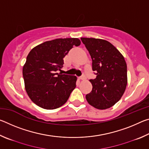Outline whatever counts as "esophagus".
<instances>
[{
  "label": "esophagus",
  "mask_w": 149,
  "mask_h": 149,
  "mask_svg": "<svg viewBox=\"0 0 149 149\" xmlns=\"http://www.w3.org/2000/svg\"><path fill=\"white\" fill-rule=\"evenodd\" d=\"M85 79H86V77H85V76H84V75H83V76L79 77V80H84Z\"/></svg>",
  "instance_id": "34e87169"
}]
</instances>
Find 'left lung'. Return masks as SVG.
Instances as JSON below:
<instances>
[{"mask_svg":"<svg viewBox=\"0 0 149 149\" xmlns=\"http://www.w3.org/2000/svg\"><path fill=\"white\" fill-rule=\"evenodd\" d=\"M81 40L92 59V69L97 75L90 79L91 92L85 97L88 103L99 110H105L118 102L127 84V64L123 55L106 40L81 37Z\"/></svg>","mask_w":149,"mask_h":149,"instance_id":"8db88e82","label":"left lung"}]
</instances>
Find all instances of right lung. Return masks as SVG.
Segmentation results:
<instances>
[{"label": "right lung", "mask_w": 149, "mask_h": 149, "mask_svg": "<svg viewBox=\"0 0 149 149\" xmlns=\"http://www.w3.org/2000/svg\"><path fill=\"white\" fill-rule=\"evenodd\" d=\"M81 41L77 38L56 39L32 49L23 67L25 89L39 107L53 110L67 102L76 87L77 77L56 73L64 64V58Z\"/></svg>", "instance_id": "add662e5"}]
</instances>
